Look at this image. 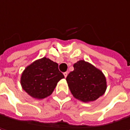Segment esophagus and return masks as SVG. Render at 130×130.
<instances>
[{"label": "esophagus", "instance_id": "esophagus-1", "mask_svg": "<svg viewBox=\"0 0 130 130\" xmlns=\"http://www.w3.org/2000/svg\"><path fill=\"white\" fill-rule=\"evenodd\" d=\"M68 72H64V73H63V74H64V76H65V77H66L68 76Z\"/></svg>", "mask_w": 130, "mask_h": 130}]
</instances>
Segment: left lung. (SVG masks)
Here are the masks:
<instances>
[{"mask_svg":"<svg viewBox=\"0 0 130 130\" xmlns=\"http://www.w3.org/2000/svg\"><path fill=\"white\" fill-rule=\"evenodd\" d=\"M74 68L66 77L74 97L88 102L96 100L105 93L106 79L100 70L84 60L75 63Z\"/></svg>","mask_w":130,"mask_h":130,"instance_id":"8db88e82","label":"left lung"}]
</instances>
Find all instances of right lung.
I'll return each mask as SVG.
<instances>
[{
    "mask_svg": "<svg viewBox=\"0 0 130 130\" xmlns=\"http://www.w3.org/2000/svg\"><path fill=\"white\" fill-rule=\"evenodd\" d=\"M56 62L43 57L28 65L21 77L22 89L35 99H43L52 94L64 75Z\"/></svg>",
    "mask_w": 130,
    "mask_h": 130,
    "instance_id": "1",
    "label": "right lung"
}]
</instances>
